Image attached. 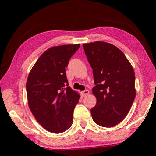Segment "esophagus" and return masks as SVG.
<instances>
[{"label":"esophagus","instance_id":"obj_1","mask_svg":"<svg viewBox=\"0 0 156 156\" xmlns=\"http://www.w3.org/2000/svg\"><path fill=\"white\" fill-rule=\"evenodd\" d=\"M89 94V91L87 90V89H86V90L82 91V95H83V97L87 96V95H88Z\"/></svg>","mask_w":156,"mask_h":156}]
</instances>
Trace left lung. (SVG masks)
<instances>
[{
    "mask_svg": "<svg viewBox=\"0 0 156 156\" xmlns=\"http://www.w3.org/2000/svg\"><path fill=\"white\" fill-rule=\"evenodd\" d=\"M96 86L97 99L91 109L93 120L104 127H113L125 119L136 97L135 73L120 49L102 41L83 44Z\"/></svg>",
    "mask_w": 156,
    "mask_h": 156,
    "instance_id": "obj_1",
    "label": "left lung"
}]
</instances>
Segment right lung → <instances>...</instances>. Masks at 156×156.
<instances>
[{
	"instance_id": "obj_1",
	"label": "right lung",
	"mask_w": 156,
	"mask_h": 156,
	"mask_svg": "<svg viewBox=\"0 0 156 156\" xmlns=\"http://www.w3.org/2000/svg\"><path fill=\"white\" fill-rule=\"evenodd\" d=\"M80 44L47 49L31 68L26 90L29 107L38 122L49 132L62 133L73 122L80 94L69 86L65 68Z\"/></svg>"
}]
</instances>
